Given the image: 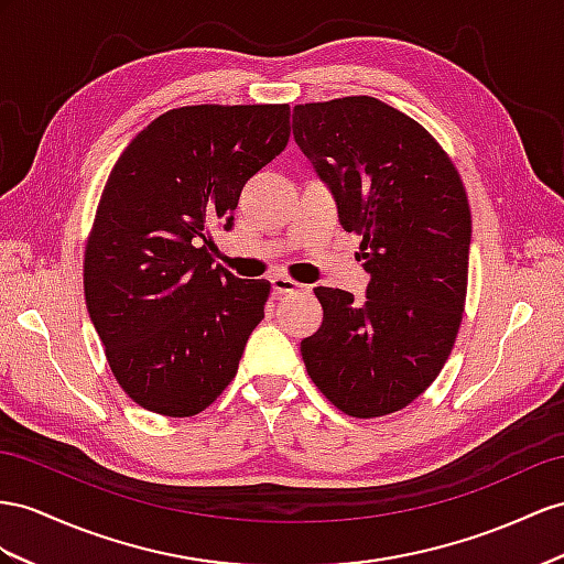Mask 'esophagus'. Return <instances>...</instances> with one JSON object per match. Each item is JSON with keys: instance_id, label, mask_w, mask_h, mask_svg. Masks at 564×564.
Returning a JSON list of instances; mask_svg holds the SVG:
<instances>
[{"instance_id": "esophagus-1", "label": "esophagus", "mask_w": 564, "mask_h": 564, "mask_svg": "<svg viewBox=\"0 0 564 564\" xmlns=\"http://www.w3.org/2000/svg\"><path fill=\"white\" fill-rule=\"evenodd\" d=\"M307 285L295 283L293 279L288 276H271V291L276 295H285V293H295V291H305Z\"/></svg>"}]
</instances>
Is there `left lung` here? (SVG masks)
Here are the masks:
<instances>
[{"label":"left lung","mask_w":564,"mask_h":564,"mask_svg":"<svg viewBox=\"0 0 564 564\" xmlns=\"http://www.w3.org/2000/svg\"><path fill=\"white\" fill-rule=\"evenodd\" d=\"M293 138L362 236L367 297L314 288L324 322L300 343L316 388L359 420L398 412L438 377L467 297L471 214L451 159L377 97L297 105Z\"/></svg>","instance_id":"obj_1"}]
</instances>
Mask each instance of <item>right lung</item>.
<instances>
[{
	"mask_svg": "<svg viewBox=\"0 0 564 564\" xmlns=\"http://www.w3.org/2000/svg\"><path fill=\"white\" fill-rule=\"evenodd\" d=\"M291 138L288 105L171 109L113 164L85 248V305L126 395L193 416L234 381L269 281L212 267L242 185Z\"/></svg>",
	"mask_w": 564,
	"mask_h": 564,
	"instance_id": "add662e5",
	"label": "right lung"
}]
</instances>
